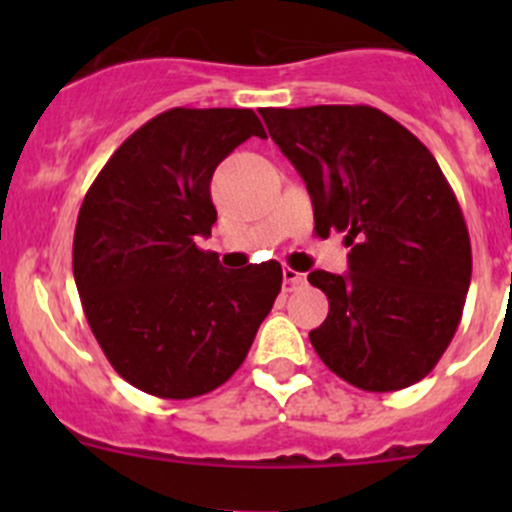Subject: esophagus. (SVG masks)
Masks as SVG:
<instances>
[{
    "label": "esophagus",
    "instance_id": "esophagus-1",
    "mask_svg": "<svg viewBox=\"0 0 512 512\" xmlns=\"http://www.w3.org/2000/svg\"><path fill=\"white\" fill-rule=\"evenodd\" d=\"M282 280H285V292H294V289H299L307 282V277H304L302 272L292 270V267H285V270H282Z\"/></svg>",
    "mask_w": 512,
    "mask_h": 512
}]
</instances>
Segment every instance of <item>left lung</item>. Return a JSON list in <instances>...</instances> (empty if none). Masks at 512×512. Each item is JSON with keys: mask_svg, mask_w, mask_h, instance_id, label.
Here are the masks:
<instances>
[{"mask_svg": "<svg viewBox=\"0 0 512 512\" xmlns=\"http://www.w3.org/2000/svg\"><path fill=\"white\" fill-rule=\"evenodd\" d=\"M307 183L319 237L344 232L347 275L314 270L329 299L314 352L364 391H399L431 374L461 322L471 237L426 146L371 106L260 111Z\"/></svg>", "mask_w": 512, "mask_h": 512, "instance_id": "obj_1", "label": "left lung"}]
</instances>
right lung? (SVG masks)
<instances>
[{"instance_id": "1", "label": "right lung", "mask_w": 512, "mask_h": 512, "mask_svg": "<svg viewBox=\"0 0 512 512\" xmlns=\"http://www.w3.org/2000/svg\"><path fill=\"white\" fill-rule=\"evenodd\" d=\"M250 136H265L250 108H170L118 146L81 203L84 314L113 369L151 396L225 384L282 289L280 262L225 270L195 245L218 220L215 168Z\"/></svg>"}]
</instances>
